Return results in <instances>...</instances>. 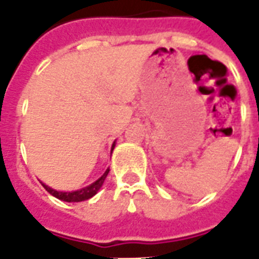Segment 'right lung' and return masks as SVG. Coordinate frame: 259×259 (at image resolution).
I'll list each match as a JSON object with an SVG mask.
<instances>
[{
	"label": "right lung",
	"mask_w": 259,
	"mask_h": 259,
	"mask_svg": "<svg viewBox=\"0 0 259 259\" xmlns=\"http://www.w3.org/2000/svg\"><path fill=\"white\" fill-rule=\"evenodd\" d=\"M113 148H115V142H113L111 151H113ZM108 172H109V168H107L105 169V172L103 174V175H101L96 182L91 183V185L87 186V187L76 190V191H69V192L57 191V190H53L52 187H48V186L44 185V183H42V186H44L45 190H47L51 195H53L55 198H57V199L64 200V202H82V200L90 199V198H92L94 195H96L97 191L100 190L103 183H104L105 178H107Z\"/></svg>",
	"instance_id": "add662e5"
}]
</instances>
